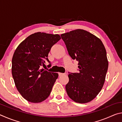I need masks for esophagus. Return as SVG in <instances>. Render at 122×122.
Returning a JSON list of instances; mask_svg holds the SVG:
<instances>
[{
  "mask_svg": "<svg viewBox=\"0 0 122 122\" xmlns=\"http://www.w3.org/2000/svg\"><path fill=\"white\" fill-rule=\"evenodd\" d=\"M66 74H64V73H59V75L60 76H61L62 75H65Z\"/></svg>",
  "mask_w": 122,
  "mask_h": 122,
  "instance_id": "1",
  "label": "esophagus"
}]
</instances>
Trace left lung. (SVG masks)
I'll return each instance as SVG.
<instances>
[{
    "label": "left lung",
    "instance_id": "1",
    "mask_svg": "<svg viewBox=\"0 0 122 122\" xmlns=\"http://www.w3.org/2000/svg\"><path fill=\"white\" fill-rule=\"evenodd\" d=\"M61 36L70 56L78 62L79 68L78 73L68 75L67 93L74 102H89L101 92L106 80L108 68L106 48L100 39L81 29Z\"/></svg>",
    "mask_w": 122,
    "mask_h": 122
}]
</instances>
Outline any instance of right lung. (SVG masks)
I'll return each instance as SVG.
<instances>
[{"label":"right lung","mask_w":122,"mask_h":122,"mask_svg":"<svg viewBox=\"0 0 122 122\" xmlns=\"http://www.w3.org/2000/svg\"><path fill=\"white\" fill-rule=\"evenodd\" d=\"M59 34L37 32L22 41L14 51L12 60V74L16 89L21 96L32 103L45 101L51 94L58 77L41 67L48 53L60 40Z\"/></svg>","instance_id":"obj_1"}]
</instances>
